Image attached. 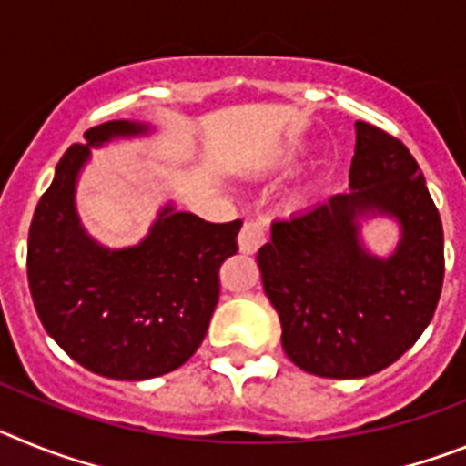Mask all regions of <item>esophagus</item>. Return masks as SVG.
Masks as SVG:
<instances>
[{
  "label": "esophagus",
  "instance_id": "esophagus-1",
  "mask_svg": "<svg viewBox=\"0 0 466 466\" xmlns=\"http://www.w3.org/2000/svg\"><path fill=\"white\" fill-rule=\"evenodd\" d=\"M266 242V226L263 221L249 219L242 226L240 236H238V245H240L242 254H254L258 247Z\"/></svg>",
  "mask_w": 466,
  "mask_h": 466
}]
</instances>
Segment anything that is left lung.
<instances>
[{"mask_svg":"<svg viewBox=\"0 0 466 466\" xmlns=\"http://www.w3.org/2000/svg\"><path fill=\"white\" fill-rule=\"evenodd\" d=\"M350 193L270 226L257 261L279 315L282 348L319 378L382 371L422 336L443 284L441 217L410 151L357 121ZM392 216L402 240L378 259L359 240V217Z\"/></svg>","mask_w":466,"mask_h":466,"instance_id":"obj_1","label":"left lung"}]
</instances>
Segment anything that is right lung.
Returning <instances> with one entry per match:
<instances>
[{
  "label": "right lung",
  "instance_id": "add662e5",
  "mask_svg": "<svg viewBox=\"0 0 466 466\" xmlns=\"http://www.w3.org/2000/svg\"><path fill=\"white\" fill-rule=\"evenodd\" d=\"M142 133L147 126L130 121L86 130V144H72L57 163L27 240V282L44 329L74 361L114 380H147L191 360L242 226L209 224L167 205L139 245H97L74 208L76 177L90 147Z\"/></svg>",
  "mask_w": 466,
  "mask_h": 466
}]
</instances>
